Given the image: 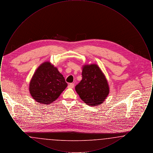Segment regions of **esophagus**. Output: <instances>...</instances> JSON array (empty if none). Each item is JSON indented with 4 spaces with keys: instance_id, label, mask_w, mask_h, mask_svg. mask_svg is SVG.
<instances>
[{
    "instance_id": "1",
    "label": "esophagus",
    "mask_w": 153,
    "mask_h": 153,
    "mask_svg": "<svg viewBox=\"0 0 153 153\" xmlns=\"http://www.w3.org/2000/svg\"><path fill=\"white\" fill-rule=\"evenodd\" d=\"M74 87V84L73 83H71L68 85V88H73Z\"/></svg>"
}]
</instances>
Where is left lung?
I'll return each instance as SVG.
<instances>
[{
	"label": "left lung",
	"mask_w": 153,
	"mask_h": 153,
	"mask_svg": "<svg viewBox=\"0 0 153 153\" xmlns=\"http://www.w3.org/2000/svg\"><path fill=\"white\" fill-rule=\"evenodd\" d=\"M82 77L75 87L81 99L91 106L102 104L109 94V86L99 67L95 64L84 66Z\"/></svg>",
	"instance_id": "left-lung-1"
}]
</instances>
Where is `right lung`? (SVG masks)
Returning a JSON list of instances; mask_svg holds the SVG:
<instances>
[{
  "label": "right lung",
  "mask_w": 153,
  "mask_h": 153,
  "mask_svg": "<svg viewBox=\"0 0 153 153\" xmlns=\"http://www.w3.org/2000/svg\"><path fill=\"white\" fill-rule=\"evenodd\" d=\"M68 85L58 69L50 62L39 66L30 82V93L41 104H48L56 100Z\"/></svg>",
  "instance_id": "obj_1"
}]
</instances>
